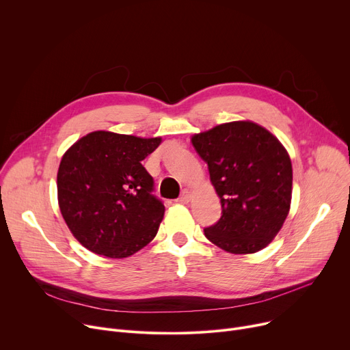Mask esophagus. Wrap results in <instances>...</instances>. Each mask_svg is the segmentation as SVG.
Returning <instances> with one entry per match:
<instances>
[{
  "mask_svg": "<svg viewBox=\"0 0 350 350\" xmlns=\"http://www.w3.org/2000/svg\"><path fill=\"white\" fill-rule=\"evenodd\" d=\"M190 198H191V191L189 190V189H184L183 191H181V196L178 197V202H189L190 201Z\"/></svg>",
  "mask_w": 350,
  "mask_h": 350,
  "instance_id": "esophagus-1",
  "label": "esophagus"
}]
</instances>
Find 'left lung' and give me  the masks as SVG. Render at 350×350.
Returning a JSON list of instances; mask_svg holds the SVG:
<instances>
[{
    "instance_id": "left-lung-1",
    "label": "left lung",
    "mask_w": 350,
    "mask_h": 350,
    "mask_svg": "<svg viewBox=\"0 0 350 350\" xmlns=\"http://www.w3.org/2000/svg\"><path fill=\"white\" fill-rule=\"evenodd\" d=\"M208 165L222 215L204 229L208 241L237 254L266 247L282 229L291 204L293 169L287 150L263 126L249 121L194 135Z\"/></svg>"
}]
</instances>
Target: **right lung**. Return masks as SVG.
<instances>
[{"label": "right lung", "instance_id": "right-lung-1", "mask_svg": "<svg viewBox=\"0 0 350 350\" xmlns=\"http://www.w3.org/2000/svg\"><path fill=\"white\" fill-rule=\"evenodd\" d=\"M161 142L107 131L91 132L62 157L57 172L60 213L88 250L122 259L157 234L165 205L153 196L142 166Z\"/></svg>", "mask_w": 350, "mask_h": 350}]
</instances>
